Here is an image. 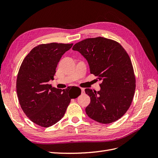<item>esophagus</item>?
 <instances>
[{
    "instance_id": "esophagus-1",
    "label": "esophagus",
    "mask_w": 158,
    "mask_h": 158,
    "mask_svg": "<svg viewBox=\"0 0 158 158\" xmlns=\"http://www.w3.org/2000/svg\"><path fill=\"white\" fill-rule=\"evenodd\" d=\"M80 89H81V91H82V93H84V89L82 88H81Z\"/></svg>"
}]
</instances>
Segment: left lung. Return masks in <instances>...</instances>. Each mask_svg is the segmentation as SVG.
<instances>
[{
  "instance_id": "obj_1",
  "label": "left lung",
  "mask_w": 158,
  "mask_h": 158,
  "mask_svg": "<svg viewBox=\"0 0 158 158\" xmlns=\"http://www.w3.org/2000/svg\"><path fill=\"white\" fill-rule=\"evenodd\" d=\"M73 49L86 59L90 73L102 80L100 91L85 89L91 99L85 113L100 123L117 121L130 107L136 89L135 75L127 52L117 41L102 37L76 43Z\"/></svg>"
}]
</instances>
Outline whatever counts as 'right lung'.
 Returning <instances> with one entry per match:
<instances>
[{"label":"right lung","mask_w":158,"mask_h":158,"mask_svg":"<svg viewBox=\"0 0 158 158\" xmlns=\"http://www.w3.org/2000/svg\"><path fill=\"white\" fill-rule=\"evenodd\" d=\"M73 44H40L33 48L23 60L16 80V92L20 107L36 125L49 127L63 117L71 99L81 89L68 87L59 89L48 84L54 79L57 64ZM77 92H73V88Z\"/></svg>","instance_id":"add662e5"}]
</instances>
